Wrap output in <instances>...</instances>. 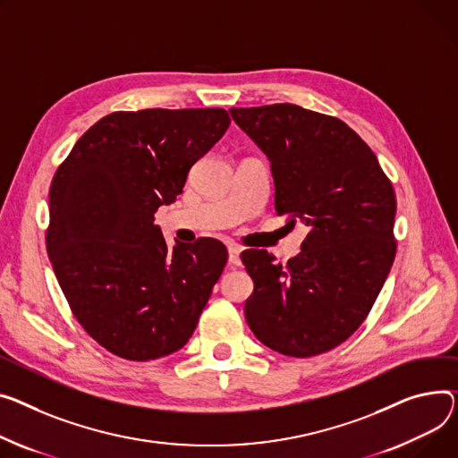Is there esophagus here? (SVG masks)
<instances>
[{"label":"esophagus","instance_id":"obj_1","mask_svg":"<svg viewBox=\"0 0 458 458\" xmlns=\"http://www.w3.org/2000/svg\"><path fill=\"white\" fill-rule=\"evenodd\" d=\"M239 254H241V249L235 247V245H230L228 247V263L230 265H239V261H241Z\"/></svg>","mask_w":458,"mask_h":458}]
</instances>
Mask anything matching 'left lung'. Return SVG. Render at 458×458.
I'll use <instances>...</instances> for the list:
<instances>
[{
	"label": "left lung",
	"instance_id": "1",
	"mask_svg": "<svg viewBox=\"0 0 458 458\" xmlns=\"http://www.w3.org/2000/svg\"><path fill=\"white\" fill-rule=\"evenodd\" d=\"M230 114L270 160L278 216L310 228L285 265L267 250L241 254L254 282L247 322L284 355L329 352L369 317L394 263V188L372 148L337 117L291 103Z\"/></svg>",
	"mask_w": 458,
	"mask_h": 458
}]
</instances>
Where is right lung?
Masks as SVG:
<instances>
[{"instance_id":"right-lung-1","label":"right lung","mask_w":458,"mask_h":458,"mask_svg":"<svg viewBox=\"0 0 458 458\" xmlns=\"http://www.w3.org/2000/svg\"><path fill=\"white\" fill-rule=\"evenodd\" d=\"M228 125L223 108L112 112L53 176L46 247L55 276L84 331L117 357H165L197 327L226 247L200 237L169 249L155 213Z\"/></svg>"}]
</instances>
